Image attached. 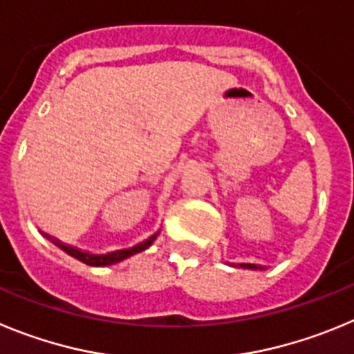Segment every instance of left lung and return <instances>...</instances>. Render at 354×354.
Here are the masks:
<instances>
[{"mask_svg": "<svg viewBox=\"0 0 354 354\" xmlns=\"http://www.w3.org/2000/svg\"><path fill=\"white\" fill-rule=\"evenodd\" d=\"M231 266H240V268L245 270H264L266 266H261V264H254V263H240V264H234V263H229Z\"/></svg>", "mask_w": 354, "mask_h": 354, "instance_id": "8db88e82", "label": "left lung"}]
</instances>
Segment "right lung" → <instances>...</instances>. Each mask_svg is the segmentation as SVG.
<instances>
[{
  "mask_svg": "<svg viewBox=\"0 0 354 354\" xmlns=\"http://www.w3.org/2000/svg\"><path fill=\"white\" fill-rule=\"evenodd\" d=\"M157 231L155 234H151L149 238H146L145 241H141V243L133 245V247H129V248H120V250H113V252H107V254H91V252H84V250H79V248L72 247V245H65L63 241H59L58 238H53L49 236V234H46V232H42L44 236L47 238V240L53 241L56 247H59L63 250V252H66L68 256L75 257V259H79L81 263L84 264H90V266H111V264H116V263H122V261L129 259L130 256H133V254H139L142 252V250H146V248L151 247V243H153L155 240H157L158 236Z\"/></svg>",
  "mask_w": 354,
  "mask_h": 354,
  "instance_id": "1",
  "label": "right lung"
}]
</instances>
